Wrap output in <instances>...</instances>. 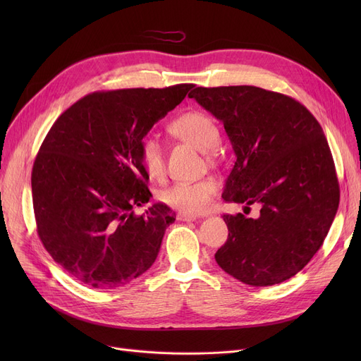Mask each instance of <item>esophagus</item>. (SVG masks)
<instances>
[{"mask_svg":"<svg viewBox=\"0 0 361 361\" xmlns=\"http://www.w3.org/2000/svg\"><path fill=\"white\" fill-rule=\"evenodd\" d=\"M196 215H192V214H178L177 215V219L178 221H183V222H192V221H196Z\"/></svg>","mask_w":361,"mask_h":361,"instance_id":"obj_1","label":"esophagus"}]
</instances>
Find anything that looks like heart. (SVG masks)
<instances>
[{"label": "heart", "mask_w": 361, "mask_h": 361, "mask_svg": "<svg viewBox=\"0 0 361 361\" xmlns=\"http://www.w3.org/2000/svg\"><path fill=\"white\" fill-rule=\"evenodd\" d=\"M168 131L193 147L207 152L216 147L219 128L216 123L200 111H188L171 120ZM140 161L146 174L159 180L165 173V159L161 143L154 137H145L140 143ZM219 184L214 177H204L195 181H181L159 192L158 197L166 206L183 214H200L209 207L218 193Z\"/></svg>", "instance_id": "b5f03b06"}]
</instances>
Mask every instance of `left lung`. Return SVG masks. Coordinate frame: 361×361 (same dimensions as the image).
I'll return each mask as SVG.
<instances>
[{
	"label": "left lung",
	"mask_w": 361,
	"mask_h": 361,
	"mask_svg": "<svg viewBox=\"0 0 361 361\" xmlns=\"http://www.w3.org/2000/svg\"><path fill=\"white\" fill-rule=\"evenodd\" d=\"M188 97L224 124L234 149L222 199L260 207L257 218L224 215L228 238L216 263L253 287L290 279L324 244L338 211L324 130L305 105L256 86L196 87Z\"/></svg>",
	"instance_id": "8db88e82"
}]
</instances>
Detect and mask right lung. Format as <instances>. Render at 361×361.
<instances>
[{
	"label": "right lung",
	"instance_id": "add662e5",
	"mask_svg": "<svg viewBox=\"0 0 361 361\" xmlns=\"http://www.w3.org/2000/svg\"><path fill=\"white\" fill-rule=\"evenodd\" d=\"M195 85L94 92L64 111L32 169L37 234L52 259L93 288H117L154 264L176 215L155 203L140 143Z\"/></svg>",
	"mask_w": 361,
	"mask_h": 361
}]
</instances>
